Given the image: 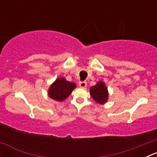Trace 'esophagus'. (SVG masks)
I'll return each instance as SVG.
<instances>
[{
    "mask_svg": "<svg viewBox=\"0 0 157 157\" xmlns=\"http://www.w3.org/2000/svg\"><path fill=\"white\" fill-rule=\"evenodd\" d=\"M86 81H80L79 82V86L82 88H85L86 86Z\"/></svg>",
    "mask_w": 157,
    "mask_h": 157,
    "instance_id": "1",
    "label": "esophagus"
}]
</instances>
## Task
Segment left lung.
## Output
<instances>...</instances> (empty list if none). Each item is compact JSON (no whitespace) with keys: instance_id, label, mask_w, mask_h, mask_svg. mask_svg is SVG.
<instances>
[{"instance_id":"obj_1","label":"left lung","mask_w":157,"mask_h":157,"mask_svg":"<svg viewBox=\"0 0 157 157\" xmlns=\"http://www.w3.org/2000/svg\"><path fill=\"white\" fill-rule=\"evenodd\" d=\"M90 94L95 101L98 103H105L108 99V90L105 83L99 82L96 86L90 88Z\"/></svg>"}]
</instances>
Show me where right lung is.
Returning <instances> with one entry per match:
<instances>
[{
	"label": "right lung",
	"instance_id": "right-lung-1",
	"mask_svg": "<svg viewBox=\"0 0 157 157\" xmlns=\"http://www.w3.org/2000/svg\"><path fill=\"white\" fill-rule=\"evenodd\" d=\"M75 87V83L67 81L64 78H58L50 86L48 95L52 99L61 102L67 99Z\"/></svg>",
	"mask_w": 157,
	"mask_h": 157
}]
</instances>
